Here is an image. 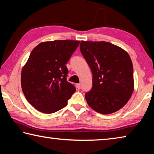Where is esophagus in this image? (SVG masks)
<instances>
[{
  "label": "esophagus",
  "instance_id": "34e87169",
  "mask_svg": "<svg viewBox=\"0 0 154 154\" xmlns=\"http://www.w3.org/2000/svg\"><path fill=\"white\" fill-rule=\"evenodd\" d=\"M76 87L78 90H80L81 89V84L80 83H77V84L76 85Z\"/></svg>",
  "mask_w": 154,
  "mask_h": 154
}]
</instances>
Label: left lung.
Wrapping results in <instances>:
<instances>
[{
	"mask_svg": "<svg viewBox=\"0 0 154 154\" xmlns=\"http://www.w3.org/2000/svg\"><path fill=\"white\" fill-rule=\"evenodd\" d=\"M80 51L92 72V88L85 97L91 108L110 114L126 105L134 90L133 66L123 49L105 41L80 43Z\"/></svg>",
	"mask_w": 154,
	"mask_h": 154,
	"instance_id": "left-lung-1",
	"label": "left lung"
}]
</instances>
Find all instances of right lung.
<instances>
[{
    "mask_svg": "<svg viewBox=\"0 0 154 154\" xmlns=\"http://www.w3.org/2000/svg\"><path fill=\"white\" fill-rule=\"evenodd\" d=\"M79 41L56 40L38 44L32 49L21 75L26 100L44 113H53L67 105L76 88L67 82L66 64Z\"/></svg>",
    "mask_w": 154,
    "mask_h": 154,
    "instance_id": "1",
    "label": "right lung"
}]
</instances>
